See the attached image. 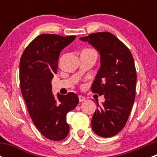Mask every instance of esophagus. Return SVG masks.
Returning a JSON list of instances; mask_svg holds the SVG:
<instances>
[{"label":"esophagus","mask_w":157,"mask_h":157,"mask_svg":"<svg viewBox=\"0 0 157 157\" xmlns=\"http://www.w3.org/2000/svg\"><path fill=\"white\" fill-rule=\"evenodd\" d=\"M78 98H79V101H80V102H83V101H84L85 99H86V98H85L83 96H81V95H79Z\"/></svg>","instance_id":"34e87169"}]
</instances>
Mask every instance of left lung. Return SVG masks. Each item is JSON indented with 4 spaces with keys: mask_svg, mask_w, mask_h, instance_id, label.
Instances as JSON below:
<instances>
[{
    "mask_svg": "<svg viewBox=\"0 0 157 157\" xmlns=\"http://www.w3.org/2000/svg\"><path fill=\"white\" fill-rule=\"evenodd\" d=\"M99 52L100 67L92 91L103 95L105 102L96 109L91 121L97 135L110 137L123 129L135 99L137 74L134 58L124 43L108 32L80 38Z\"/></svg>",
    "mask_w": 157,
    "mask_h": 157,
    "instance_id": "8db88e82",
    "label": "left lung"
}]
</instances>
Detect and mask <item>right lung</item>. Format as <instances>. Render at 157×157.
<instances>
[{"mask_svg": "<svg viewBox=\"0 0 157 157\" xmlns=\"http://www.w3.org/2000/svg\"><path fill=\"white\" fill-rule=\"evenodd\" d=\"M75 36L42 34L26 47L20 62L21 93L33 123L49 140H63L69 133L67 114L76 108L78 96L74 93L57 97L52 93V79L57 73L61 50Z\"/></svg>", "mask_w": 157, "mask_h": 157, "instance_id": "add662e5", "label": "right lung"}]
</instances>
